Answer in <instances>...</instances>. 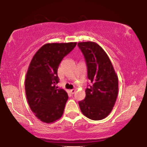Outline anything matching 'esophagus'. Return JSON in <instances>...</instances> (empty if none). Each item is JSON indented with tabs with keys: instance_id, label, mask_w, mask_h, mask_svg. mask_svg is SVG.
I'll list each match as a JSON object with an SVG mask.
<instances>
[{
	"instance_id": "obj_1",
	"label": "esophagus",
	"mask_w": 147,
	"mask_h": 147,
	"mask_svg": "<svg viewBox=\"0 0 147 147\" xmlns=\"http://www.w3.org/2000/svg\"><path fill=\"white\" fill-rule=\"evenodd\" d=\"M70 93H71V94H74V93H75V89H72V90H70Z\"/></svg>"
}]
</instances>
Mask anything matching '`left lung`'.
<instances>
[{
    "instance_id": "8db88e82",
    "label": "left lung",
    "mask_w": 147,
    "mask_h": 147,
    "mask_svg": "<svg viewBox=\"0 0 147 147\" xmlns=\"http://www.w3.org/2000/svg\"><path fill=\"white\" fill-rule=\"evenodd\" d=\"M92 83L86 89V97L79 102L81 111L92 120H101L113 110L118 93V78L107 54L97 43L79 42Z\"/></svg>"
}]
</instances>
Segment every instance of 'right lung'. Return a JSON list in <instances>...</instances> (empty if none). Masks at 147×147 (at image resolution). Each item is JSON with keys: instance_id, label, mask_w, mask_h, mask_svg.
I'll use <instances>...</instances> for the list:
<instances>
[{"instance_id": "obj_1", "label": "right lung", "mask_w": 147, "mask_h": 147, "mask_svg": "<svg viewBox=\"0 0 147 147\" xmlns=\"http://www.w3.org/2000/svg\"><path fill=\"white\" fill-rule=\"evenodd\" d=\"M77 43H54L43 45L34 55L26 74L25 94L31 110L42 122L51 123L61 117L68 99L59 82L57 70L63 57Z\"/></svg>"}]
</instances>
